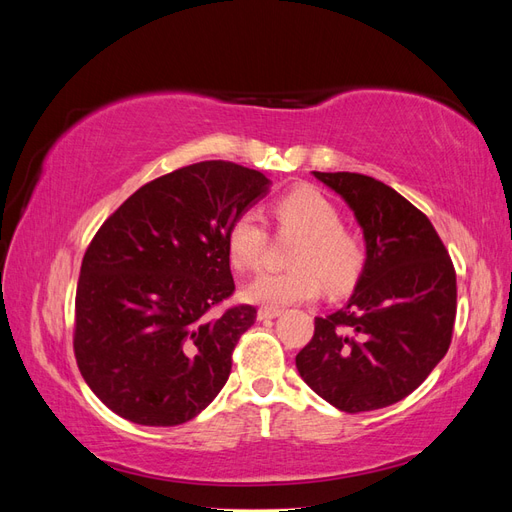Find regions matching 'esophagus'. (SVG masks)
<instances>
[{
	"mask_svg": "<svg viewBox=\"0 0 512 512\" xmlns=\"http://www.w3.org/2000/svg\"><path fill=\"white\" fill-rule=\"evenodd\" d=\"M282 314V309H275V307H260L258 309V320H271V318H277Z\"/></svg>",
	"mask_w": 512,
	"mask_h": 512,
	"instance_id": "esophagus-1",
	"label": "esophagus"
}]
</instances>
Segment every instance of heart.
<instances>
[{
    "mask_svg": "<svg viewBox=\"0 0 512 512\" xmlns=\"http://www.w3.org/2000/svg\"><path fill=\"white\" fill-rule=\"evenodd\" d=\"M277 228L299 235L290 256L292 269L269 271L245 286L243 297L265 307H284L314 299L322 282L331 292L348 290L363 267V250L327 196L314 188H297L275 200ZM267 228L254 209L241 211L226 232V250L237 271H254L267 250Z\"/></svg>",
    "mask_w": 512,
    "mask_h": 512,
    "instance_id": "b5f03b06",
    "label": "heart"
}]
</instances>
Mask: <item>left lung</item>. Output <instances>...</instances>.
<instances>
[{
    "mask_svg": "<svg viewBox=\"0 0 512 512\" xmlns=\"http://www.w3.org/2000/svg\"><path fill=\"white\" fill-rule=\"evenodd\" d=\"M344 198L365 239V265L337 312L314 320L299 354L305 384L350 414L397 404L451 346L457 277L427 215L382 181L316 173Z\"/></svg>",
    "mask_w": 512,
    "mask_h": 512,
    "instance_id": "8db88e82",
    "label": "left lung"
}]
</instances>
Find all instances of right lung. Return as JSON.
<instances>
[{
  "mask_svg": "<svg viewBox=\"0 0 512 512\" xmlns=\"http://www.w3.org/2000/svg\"><path fill=\"white\" fill-rule=\"evenodd\" d=\"M271 179L224 160L136 190L89 243L76 288L74 354L106 408L149 427L188 423L218 397L256 307L228 299L226 232Z\"/></svg>",
  "mask_w": 512,
  "mask_h": 512,
  "instance_id": "right-lung-1",
  "label": "right lung"
}]
</instances>
